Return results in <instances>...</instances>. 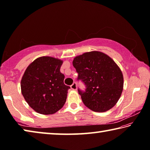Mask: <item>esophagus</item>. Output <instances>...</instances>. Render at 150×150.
Listing matches in <instances>:
<instances>
[{
  "mask_svg": "<svg viewBox=\"0 0 150 150\" xmlns=\"http://www.w3.org/2000/svg\"><path fill=\"white\" fill-rule=\"evenodd\" d=\"M71 88L72 90H77V83H73V84L71 85Z\"/></svg>",
  "mask_w": 150,
  "mask_h": 150,
  "instance_id": "1",
  "label": "esophagus"
}]
</instances>
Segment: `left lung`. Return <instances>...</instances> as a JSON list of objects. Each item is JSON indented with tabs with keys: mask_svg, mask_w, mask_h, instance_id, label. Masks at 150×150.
Listing matches in <instances>:
<instances>
[{
	"mask_svg": "<svg viewBox=\"0 0 150 150\" xmlns=\"http://www.w3.org/2000/svg\"><path fill=\"white\" fill-rule=\"evenodd\" d=\"M73 67L77 80L85 85L78 88L84 105L91 110L103 112L110 110L120 98L124 79L121 70L111 58L104 53L90 52L75 57Z\"/></svg>",
	"mask_w": 150,
	"mask_h": 150,
	"instance_id": "obj_1",
	"label": "left lung"
}]
</instances>
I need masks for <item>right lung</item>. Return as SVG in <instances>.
Listing matches in <instances>:
<instances>
[{
    "instance_id": "obj_1",
    "label": "right lung",
    "mask_w": 150,
    "mask_h": 150,
    "mask_svg": "<svg viewBox=\"0 0 150 150\" xmlns=\"http://www.w3.org/2000/svg\"><path fill=\"white\" fill-rule=\"evenodd\" d=\"M62 63L59 59L44 56L35 59L25 71L20 84L22 94L37 112L52 115L65 103L70 87L63 83Z\"/></svg>"
}]
</instances>
